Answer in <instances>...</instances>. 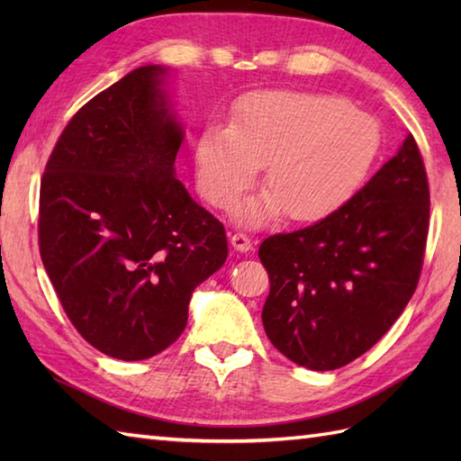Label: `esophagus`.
Instances as JSON below:
<instances>
[{
  "label": "esophagus",
  "instance_id": "obj_1",
  "mask_svg": "<svg viewBox=\"0 0 461 461\" xmlns=\"http://www.w3.org/2000/svg\"><path fill=\"white\" fill-rule=\"evenodd\" d=\"M231 246L236 248L238 251H249L251 249V240H249L248 233L238 231V233H233V236H231Z\"/></svg>",
  "mask_w": 461,
  "mask_h": 461
}]
</instances>
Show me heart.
Wrapping results in <instances>:
<instances>
[{
	"instance_id": "heart-1",
	"label": "heart",
	"mask_w": 461,
	"mask_h": 461,
	"mask_svg": "<svg viewBox=\"0 0 461 461\" xmlns=\"http://www.w3.org/2000/svg\"><path fill=\"white\" fill-rule=\"evenodd\" d=\"M380 124L350 101L327 93L258 91L240 99L230 126L210 122L195 139V180L215 208H228L266 168L269 190L241 215L283 213L309 221L348 202L375 166Z\"/></svg>"
}]
</instances>
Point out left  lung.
Returning a JSON list of instances; mask_svg holds the SVG:
<instances>
[{
  "label": "left lung",
  "instance_id": "1",
  "mask_svg": "<svg viewBox=\"0 0 461 461\" xmlns=\"http://www.w3.org/2000/svg\"><path fill=\"white\" fill-rule=\"evenodd\" d=\"M429 225L414 136L348 202L259 246L269 276L263 327L281 355L335 370L375 347L412 299Z\"/></svg>",
  "mask_w": 461,
  "mask_h": 461
}]
</instances>
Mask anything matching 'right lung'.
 I'll return each instance as SVG.
<instances>
[{"mask_svg": "<svg viewBox=\"0 0 461 461\" xmlns=\"http://www.w3.org/2000/svg\"><path fill=\"white\" fill-rule=\"evenodd\" d=\"M158 65L83 104L45 164L39 253L68 321L104 355L144 360L188 322L194 289L228 258L220 220L174 176L184 140Z\"/></svg>", "mask_w": 461, "mask_h": 461, "instance_id": "1", "label": "right lung"}]
</instances>
